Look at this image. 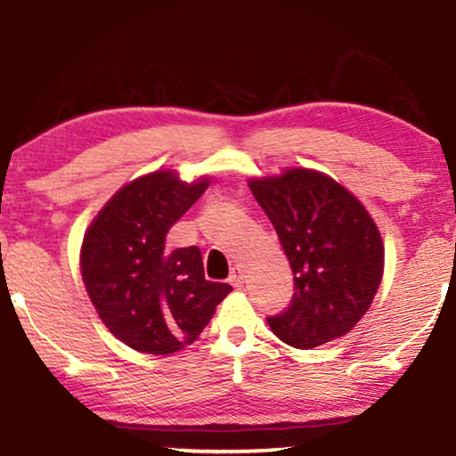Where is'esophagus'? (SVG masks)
Masks as SVG:
<instances>
[{"instance_id": "1", "label": "esophagus", "mask_w": 456, "mask_h": 456, "mask_svg": "<svg viewBox=\"0 0 456 456\" xmlns=\"http://www.w3.org/2000/svg\"><path fill=\"white\" fill-rule=\"evenodd\" d=\"M229 282L235 287V289H242L244 287V274H242V268H232V274H229Z\"/></svg>"}]
</instances>
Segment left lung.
Returning <instances> with one entry per match:
<instances>
[{
  "label": "left lung",
  "instance_id": "obj_1",
  "mask_svg": "<svg viewBox=\"0 0 456 456\" xmlns=\"http://www.w3.org/2000/svg\"><path fill=\"white\" fill-rule=\"evenodd\" d=\"M294 272V296L272 332L282 343L313 349L334 341L362 319L384 272L379 229L352 192L332 177L289 169L250 180Z\"/></svg>",
  "mask_w": 456,
  "mask_h": 456
}]
</instances>
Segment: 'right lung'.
I'll return each instance as SVG.
<instances>
[{
    "label": "right lung",
    "instance_id": "obj_1",
    "mask_svg": "<svg viewBox=\"0 0 456 456\" xmlns=\"http://www.w3.org/2000/svg\"><path fill=\"white\" fill-rule=\"evenodd\" d=\"M171 171L130 182L113 195L86 232L81 274L98 315L137 352L165 355L199 338L232 291L206 281L197 246L169 250V229L203 195Z\"/></svg>",
    "mask_w": 456,
    "mask_h": 456
}]
</instances>
